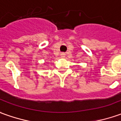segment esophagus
Returning <instances> with one entry per match:
<instances>
[{"mask_svg": "<svg viewBox=\"0 0 121 121\" xmlns=\"http://www.w3.org/2000/svg\"><path fill=\"white\" fill-rule=\"evenodd\" d=\"M60 55H61V57H63V58H64V57H65V53H61Z\"/></svg>", "mask_w": 121, "mask_h": 121, "instance_id": "34e87169", "label": "esophagus"}]
</instances>
